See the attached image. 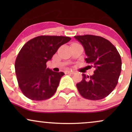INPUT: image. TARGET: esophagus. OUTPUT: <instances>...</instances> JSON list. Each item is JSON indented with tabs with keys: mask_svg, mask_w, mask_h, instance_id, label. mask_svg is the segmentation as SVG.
Returning <instances> with one entry per match:
<instances>
[{
	"mask_svg": "<svg viewBox=\"0 0 132 132\" xmlns=\"http://www.w3.org/2000/svg\"><path fill=\"white\" fill-rule=\"evenodd\" d=\"M65 73L66 74H69V75H74L75 73L74 71H70V70H68V71H65Z\"/></svg>",
	"mask_w": 132,
	"mask_h": 132,
	"instance_id": "obj_1",
	"label": "esophagus"
}]
</instances>
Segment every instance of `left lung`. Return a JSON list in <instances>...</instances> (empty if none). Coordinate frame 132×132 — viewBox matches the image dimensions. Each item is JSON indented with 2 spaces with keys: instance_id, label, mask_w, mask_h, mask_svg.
Wrapping results in <instances>:
<instances>
[{
  "instance_id": "left-lung-1",
  "label": "left lung",
  "mask_w": 132,
  "mask_h": 132,
  "mask_svg": "<svg viewBox=\"0 0 132 132\" xmlns=\"http://www.w3.org/2000/svg\"><path fill=\"white\" fill-rule=\"evenodd\" d=\"M84 47L87 63L95 68L94 75L82 74V79L76 84L84 98L97 101L111 93L118 83L122 69V60L116 48L109 40L99 36H75Z\"/></svg>"
}]
</instances>
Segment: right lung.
Here are the masks:
<instances>
[{"mask_svg":"<svg viewBox=\"0 0 132 132\" xmlns=\"http://www.w3.org/2000/svg\"><path fill=\"white\" fill-rule=\"evenodd\" d=\"M70 40L71 38L63 36H39L23 45L16 58L15 69L20 89L27 98L43 101L54 94L64 73L46 68V62Z\"/></svg>","mask_w":132,"mask_h":132,"instance_id":"1","label":"right lung"}]
</instances>
